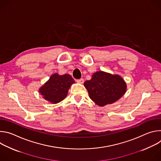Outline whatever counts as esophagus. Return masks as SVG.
<instances>
[{
  "instance_id": "1",
  "label": "esophagus",
  "mask_w": 161,
  "mask_h": 161,
  "mask_svg": "<svg viewBox=\"0 0 161 161\" xmlns=\"http://www.w3.org/2000/svg\"><path fill=\"white\" fill-rule=\"evenodd\" d=\"M76 82L78 83H80V84H83L84 83V80L83 78H81L80 80H77Z\"/></svg>"
}]
</instances>
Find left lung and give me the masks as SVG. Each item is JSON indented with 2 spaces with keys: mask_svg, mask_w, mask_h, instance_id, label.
<instances>
[{
  "mask_svg": "<svg viewBox=\"0 0 161 161\" xmlns=\"http://www.w3.org/2000/svg\"><path fill=\"white\" fill-rule=\"evenodd\" d=\"M90 98L97 105L104 106L120 99L125 93L127 84L119 75L97 71L84 83Z\"/></svg>",
  "mask_w": 161,
  "mask_h": 161,
  "instance_id": "left-lung-1",
  "label": "left lung"
}]
</instances>
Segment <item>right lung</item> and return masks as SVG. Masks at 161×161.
Instances as JSON below:
<instances>
[{
	"label": "right lung",
	"mask_w": 161,
	"mask_h": 161,
	"mask_svg": "<svg viewBox=\"0 0 161 161\" xmlns=\"http://www.w3.org/2000/svg\"><path fill=\"white\" fill-rule=\"evenodd\" d=\"M75 83V80L69 75H59L55 73L40 87L39 92L46 101L57 104L66 97L69 89Z\"/></svg>",
	"instance_id": "1"
}]
</instances>
